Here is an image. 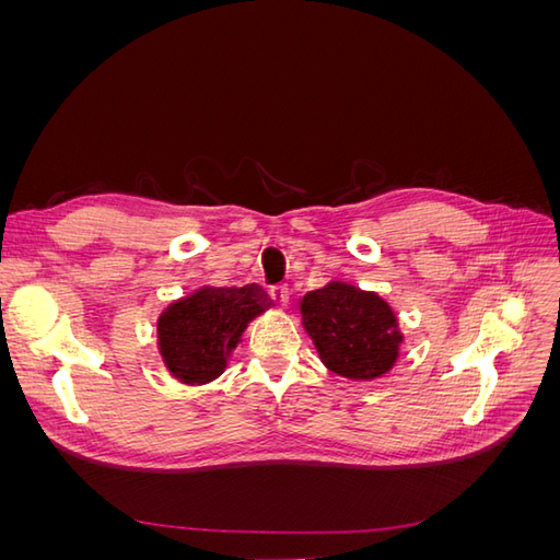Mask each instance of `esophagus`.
I'll list each match as a JSON object with an SVG mask.
<instances>
[{"label": "esophagus", "mask_w": 560, "mask_h": 560, "mask_svg": "<svg viewBox=\"0 0 560 560\" xmlns=\"http://www.w3.org/2000/svg\"><path fill=\"white\" fill-rule=\"evenodd\" d=\"M270 299L280 303V306H287V303H290V287H287V284L270 287Z\"/></svg>", "instance_id": "34e87169"}]
</instances>
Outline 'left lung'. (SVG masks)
Here are the masks:
<instances>
[{
  "label": "left lung",
  "instance_id": "8db88e82",
  "mask_svg": "<svg viewBox=\"0 0 560 560\" xmlns=\"http://www.w3.org/2000/svg\"><path fill=\"white\" fill-rule=\"evenodd\" d=\"M301 325L322 364L350 381H374L399 358L404 334L389 303L376 292L331 280L299 303Z\"/></svg>",
  "mask_w": 560,
  "mask_h": 560
}]
</instances>
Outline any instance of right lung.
Returning <instances> with one entry per match:
<instances>
[{"mask_svg":"<svg viewBox=\"0 0 560 560\" xmlns=\"http://www.w3.org/2000/svg\"><path fill=\"white\" fill-rule=\"evenodd\" d=\"M273 301L259 284L200 287L159 317V352L165 369L184 385H206L224 374L231 352L254 317Z\"/></svg>","mask_w":560,"mask_h":560,"instance_id":"1","label":"right lung"}]
</instances>
